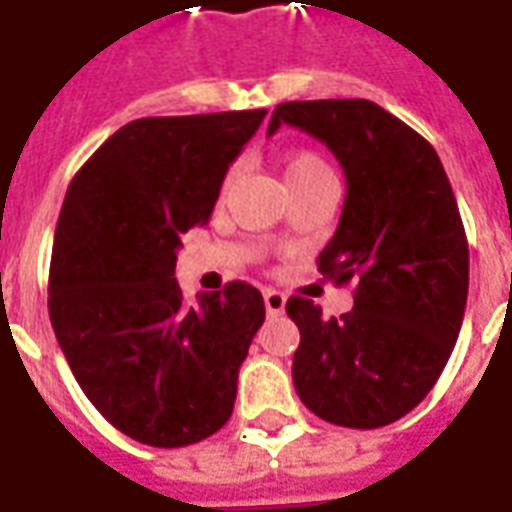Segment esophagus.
Wrapping results in <instances>:
<instances>
[{
	"label": "esophagus",
	"instance_id": "obj_1",
	"mask_svg": "<svg viewBox=\"0 0 512 512\" xmlns=\"http://www.w3.org/2000/svg\"><path fill=\"white\" fill-rule=\"evenodd\" d=\"M264 306H267V314L278 317V314H284L286 295L278 289H264Z\"/></svg>",
	"mask_w": 512,
	"mask_h": 512
}]
</instances>
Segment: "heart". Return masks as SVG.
I'll use <instances>...</instances> for the list:
<instances>
[{"instance_id":"1","label":"heart","mask_w":512,"mask_h":512,"mask_svg":"<svg viewBox=\"0 0 512 512\" xmlns=\"http://www.w3.org/2000/svg\"><path fill=\"white\" fill-rule=\"evenodd\" d=\"M284 173H286V184L289 187H297L303 181L314 179V176H322V173H331L325 159L311 154V151H295L284 159Z\"/></svg>"}]
</instances>
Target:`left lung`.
I'll return each mask as SVG.
<instances>
[{
  "mask_svg": "<svg viewBox=\"0 0 512 512\" xmlns=\"http://www.w3.org/2000/svg\"><path fill=\"white\" fill-rule=\"evenodd\" d=\"M281 123L322 140L347 179L342 217L317 267L355 284L353 311L322 317L289 297L300 331L292 380L308 411L372 430L427 397L458 342L469 295V242L436 148L366 99L286 101Z\"/></svg>",
  "mask_w": 512,
  "mask_h": 512,
  "instance_id": "left-lung-1",
  "label": "left lung"
}]
</instances>
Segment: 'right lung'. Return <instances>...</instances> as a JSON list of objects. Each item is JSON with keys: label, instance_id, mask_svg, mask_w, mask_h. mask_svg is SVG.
Returning <instances> with one entry per match:
<instances>
[{"label": "right lung", "instance_id": "add662e5", "mask_svg": "<svg viewBox=\"0 0 512 512\" xmlns=\"http://www.w3.org/2000/svg\"><path fill=\"white\" fill-rule=\"evenodd\" d=\"M267 110L140 118L121 126L65 192L49 317L99 413L148 447H187L234 411L239 366L264 322L256 286L184 303L181 234L206 223L228 165Z\"/></svg>", "mask_w": 512, "mask_h": 512}]
</instances>
